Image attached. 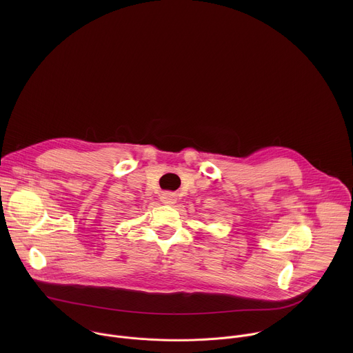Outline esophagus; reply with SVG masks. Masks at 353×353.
Segmentation results:
<instances>
[{
	"mask_svg": "<svg viewBox=\"0 0 353 353\" xmlns=\"http://www.w3.org/2000/svg\"><path fill=\"white\" fill-rule=\"evenodd\" d=\"M176 199H177V195H176L174 192H163V194L161 195V201H162L163 204H168V205L174 204Z\"/></svg>",
	"mask_w": 353,
	"mask_h": 353,
	"instance_id": "esophagus-1",
	"label": "esophagus"
}]
</instances>
